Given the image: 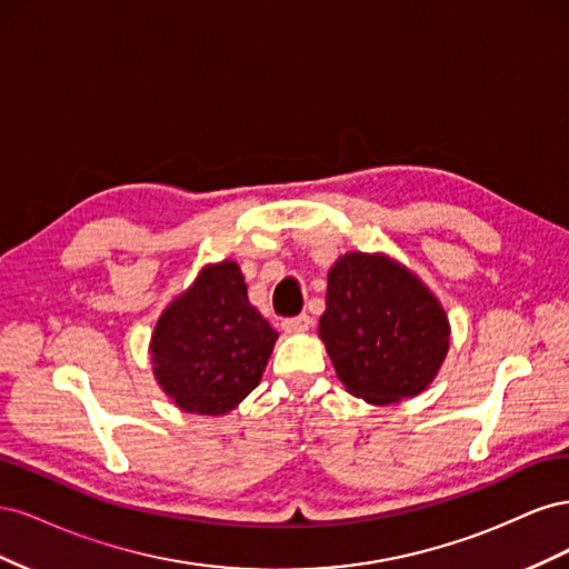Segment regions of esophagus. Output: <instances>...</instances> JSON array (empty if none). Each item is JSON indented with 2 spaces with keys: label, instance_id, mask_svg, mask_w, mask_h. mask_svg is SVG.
Returning a JSON list of instances; mask_svg holds the SVG:
<instances>
[{
  "label": "esophagus",
  "instance_id": "esophagus-1",
  "mask_svg": "<svg viewBox=\"0 0 569 569\" xmlns=\"http://www.w3.org/2000/svg\"><path fill=\"white\" fill-rule=\"evenodd\" d=\"M311 325H313V318L308 316V313H301V316H295V318H284L282 320V330L289 332V335H295V332L311 330Z\"/></svg>",
  "mask_w": 569,
  "mask_h": 569
}]
</instances>
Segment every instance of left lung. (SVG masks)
I'll use <instances>...</instances> for the list:
<instances>
[{
  "label": "left lung",
  "instance_id": "8db88e82",
  "mask_svg": "<svg viewBox=\"0 0 569 569\" xmlns=\"http://www.w3.org/2000/svg\"><path fill=\"white\" fill-rule=\"evenodd\" d=\"M318 332L343 387L377 406L418 396L449 351V320L439 301L385 256L339 258L327 278Z\"/></svg>",
  "mask_w": 569,
  "mask_h": 569
}]
</instances>
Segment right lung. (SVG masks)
<instances>
[{"label": "right lung", "mask_w": 569, "mask_h": 569, "mask_svg": "<svg viewBox=\"0 0 569 569\" xmlns=\"http://www.w3.org/2000/svg\"><path fill=\"white\" fill-rule=\"evenodd\" d=\"M278 332L256 311L237 263L201 272L166 308L151 337V363L182 410L222 416L261 382Z\"/></svg>", "instance_id": "obj_1"}]
</instances>
